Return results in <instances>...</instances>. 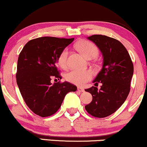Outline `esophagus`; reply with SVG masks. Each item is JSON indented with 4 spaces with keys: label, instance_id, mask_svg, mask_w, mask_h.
I'll use <instances>...</instances> for the list:
<instances>
[{
    "label": "esophagus",
    "instance_id": "obj_1",
    "mask_svg": "<svg viewBox=\"0 0 147 147\" xmlns=\"http://www.w3.org/2000/svg\"><path fill=\"white\" fill-rule=\"evenodd\" d=\"M78 90L79 92H84L85 91V90H84V88H82L81 87H78Z\"/></svg>",
    "mask_w": 147,
    "mask_h": 147
}]
</instances>
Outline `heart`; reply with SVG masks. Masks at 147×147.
I'll list each match as a JSON object with an SVG mask.
<instances>
[{
  "label": "heart",
  "instance_id": "heart-1",
  "mask_svg": "<svg viewBox=\"0 0 147 147\" xmlns=\"http://www.w3.org/2000/svg\"><path fill=\"white\" fill-rule=\"evenodd\" d=\"M78 50L87 57H94L98 55V48L94 44L89 41H82L78 44ZM68 49H65L58 57V64L62 68L67 67V57H68ZM92 72L90 70H78L72 69L65 75L67 81L77 85H83L92 78Z\"/></svg>",
  "mask_w": 147,
  "mask_h": 147
}]
</instances>
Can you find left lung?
I'll use <instances>...</instances> for the list:
<instances>
[{"label":"left lung","mask_w":147,"mask_h":147,"mask_svg":"<svg viewBox=\"0 0 147 147\" xmlns=\"http://www.w3.org/2000/svg\"><path fill=\"white\" fill-rule=\"evenodd\" d=\"M99 49L103 55V66L93 82L102 85L87 89L92 96L90 103L85 105L87 113L103 118L116 112L126 100L130 92L133 65L129 53L119 41L101 34L87 37Z\"/></svg>","instance_id":"obj_1"}]
</instances>
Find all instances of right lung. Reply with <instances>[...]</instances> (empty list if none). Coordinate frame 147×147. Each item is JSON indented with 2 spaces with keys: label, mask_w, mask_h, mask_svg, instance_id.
I'll use <instances>...</instances> for the list:
<instances>
[{
  "label": "right lung",
  "mask_w": 147,
  "mask_h": 147,
  "mask_svg": "<svg viewBox=\"0 0 147 147\" xmlns=\"http://www.w3.org/2000/svg\"><path fill=\"white\" fill-rule=\"evenodd\" d=\"M74 39L39 37L29 41L19 54L16 82L26 105L39 116L55 114L66 94L76 91V86L70 82L51 81L62 78L57 68L58 57Z\"/></svg>",
  "instance_id": "obj_1"
}]
</instances>
